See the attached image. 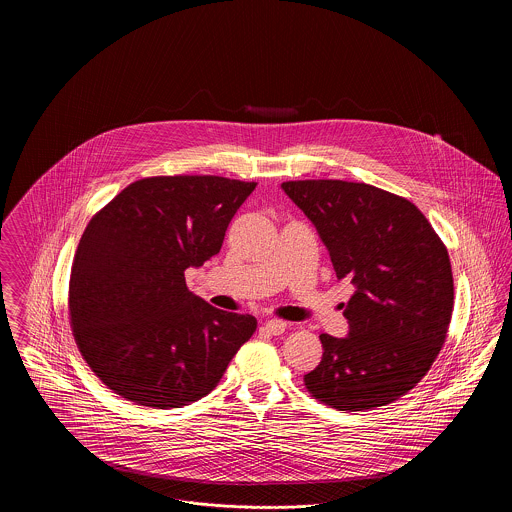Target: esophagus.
Listing matches in <instances>:
<instances>
[{
	"mask_svg": "<svg viewBox=\"0 0 512 512\" xmlns=\"http://www.w3.org/2000/svg\"><path fill=\"white\" fill-rule=\"evenodd\" d=\"M265 330H267L268 334H272V336H280L286 330V322L280 320V318H270V320L265 322Z\"/></svg>",
	"mask_w": 512,
	"mask_h": 512,
	"instance_id": "esophagus-1",
	"label": "esophagus"
}]
</instances>
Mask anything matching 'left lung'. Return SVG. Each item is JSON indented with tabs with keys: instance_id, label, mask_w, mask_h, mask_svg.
I'll return each mask as SVG.
<instances>
[{
	"instance_id": "1",
	"label": "left lung",
	"mask_w": 512,
	"mask_h": 512,
	"mask_svg": "<svg viewBox=\"0 0 512 512\" xmlns=\"http://www.w3.org/2000/svg\"><path fill=\"white\" fill-rule=\"evenodd\" d=\"M282 190L317 226L338 280L355 286L343 311L349 336L320 334L322 361L305 388L347 413L397 401L447 338L455 303L447 247L414 203L376 186L290 180Z\"/></svg>"
}]
</instances>
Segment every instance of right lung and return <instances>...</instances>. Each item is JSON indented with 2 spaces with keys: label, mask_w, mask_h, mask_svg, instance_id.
<instances>
[{
  "label": "right lung",
  "mask_w": 512,
  "mask_h": 512,
  "mask_svg": "<svg viewBox=\"0 0 512 512\" xmlns=\"http://www.w3.org/2000/svg\"><path fill=\"white\" fill-rule=\"evenodd\" d=\"M257 182L149 176L88 222L74 253L69 317L82 359L136 405L178 409L217 388L257 330L188 290L186 268L220 251Z\"/></svg>",
  "instance_id": "add662e5"
}]
</instances>
